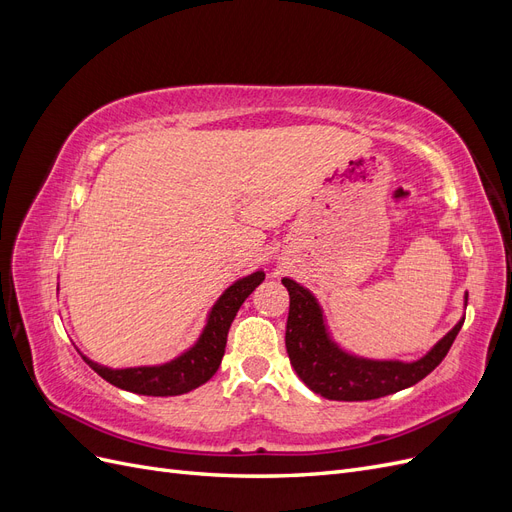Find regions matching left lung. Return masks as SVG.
I'll use <instances>...</instances> for the list:
<instances>
[{"label":"left lung","instance_id":"obj_1","mask_svg":"<svg viewBox=\"0 0 512 512\" xmlns=\"http://www.w3.org/2000/svg\"><path fill=\"white\" fill-rule=\"evenodd\" d=\"M290 294L286 322V350L299 378L324 399L367 401L393 395L421 382L436 369L451 350L463 318L433 346L423 359L414 363L369 361L344 352L324 329L322 309L314 294L284 277Z\"/></svg>","mask_w":512,"mask_h":512}]
</instances>
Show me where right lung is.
<instances>
[{
  "mask_svg": "<svg viewBox=\"0 0 512 512\" xmlns=\"http://www.w3.org/2000/svg\"><path fill=\"white\" fill-rule=\"evenodd\" d=\"M262 280H265V273L256 271L226 288V292L211 309L203 335L198 337V342L188 352L177 356L175 361L153 367L111 369L89 361L87 356H83V359L98 376H102L106 382H111L113 386L123 391L151 397L190 393L192 389H198L200 384H205L209 378H213L215 371H218L224 356L230 324L235 320L243 301L250 297L258 284H262Z\"/></svg>",
  "mask_w": 512,
  "mask_h": 512,
  "instance_id": "1",
  "label": "right lung"
}]
</instances>
